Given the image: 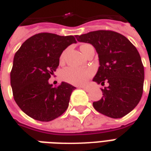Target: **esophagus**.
Returning a JSON list of instances; mask_svg holds the SVG:
<instances>
[{
  "label": "esophagus",
  "mask_w": 151,
  "mask_h": 151,
  "mask_svg": "<svg viewBox=\"0 0 151 151\" xmlns=\"http://www.w3.org/2000/svg\"><path fill=\"white\" fill-rule=\"evenodd\" d=\"M80 88H82V90H84V91H88L89 90H90V88L87 87V86H81Z\"/></svg>",
  "instance_id": "34e87169"
}]
</instances>
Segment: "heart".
<instances>
[{"instance_id": "obj_1", "label": "heart", "mask_w": 151, "mask_h": 151, "mask_svg": "<svg viewBox=\"0 0 151 151\" xmlns=\"http://www.w3.org/2000/svg\"><path fill=\"white\" fill-rule=\"evenodd\" d=\"M89 44H83L80 47V49L83 52L85 47L88 46ZM64 58V54L60 56V60ZM93 71L91 69H78L74 67H67L63 69L61 72V78L66 82H69L73 85H83L88 81V79L92 76Z\"/></svg>"}]
</instances>
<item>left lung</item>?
<instances>
[{
	"label": "left lung",
	"instance_id": "8db88e82",
	"mask_svg": "<svg viewBox=\"0 0 151 151\" xmlns=\"http://www.w3.org/2000/svg\"><path fill=\"white\" fill-rule=\"evenodd\" d=\"M75 37L78 42L91 43L98 53L99 67L93 81L108 83L102 89L101 99L93 103L95 110L115 119L129 113L141 100L144 83V67L136 47L125 36L111 31Z\"/></svg>",
	"mask_w": 151,
	"mask_h": 151
}]
</instances>
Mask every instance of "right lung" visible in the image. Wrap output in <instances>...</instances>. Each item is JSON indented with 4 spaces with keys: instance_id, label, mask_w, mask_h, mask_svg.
Listing matches in <instances>:
<instances>
[{
    "instance_id": "1",
    "label": "right lung",
    "mask_w": 151,
    "mask_h": 151,
    "mask_svg": "<svg viewBox=\"0 0 151 151\" xmlns=\"http://www.w3.org/2000/svg\"><path fill=\"white\" fill-rule=\"evenodd\" d=\"M76 43L72 35L40 33L26 40L15 53L10 84L15 102L27 116L47 122L65 111L76 87L65 82L53 87L48 79L59 65L63 51Z\"/></svg>"
}]
</instances>
